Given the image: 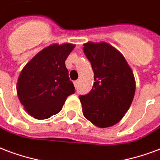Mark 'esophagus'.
<instances>
[{
  "label": "esophagus",
  "instance_id": "34e87169",
  "mask_svg": "<svg viewBox=\"0 0 160 160\" xmlns=\"http://www.w3.org/2000/svg\"><path fill=\"white\" fill-rule=\"evenodd\" d=\"M73 83H74V86H75V88H78V84H79V80H76V81L73 82Z\"/></svg>",
  "mask_w": 160,
  "mask_h": 160
}]
</instances>
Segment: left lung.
I'll use <instances>...</instances> for the list:
<instances>
[{"label": "left lung", "mask_w": 160, "mask_h": 160, "mask_svg": "<svg viewBox=\"0 0 160 160\" xmlns=\"http://www.w3.org/2000/svg\"><path fill=\"white\" fill-rule=\"evenodd\" d=\"M94 73L89 93L79 95L85 118L96 127H111L123 118L135 94L132 71L124 56L107 43L83 44Z\"/></svg>", "instance_id": "left-lung-1"}]
</instances>
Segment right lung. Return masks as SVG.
<instances>
[{"label":"right lung","mask_w":160,"mask_h":160,"mask_svg":"<svg viewBox=\"0 0 160 160\" xmlns=\"http://www.w3.org/2000/svg\"><path fill=\"white\" fill-rule=\"evenodd\" d=\"M72 44H52L39 52L20 73L17 92L30 116L44 120L59 113L66 99L75 93L65 61Z\"/></svg>","instance_id":"add662e5"}]
</instances>
